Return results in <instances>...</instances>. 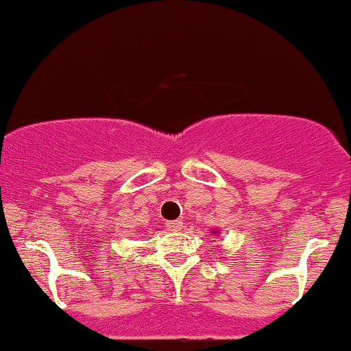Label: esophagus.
Instances as JSON below:
<instances>
[{
  "instance_id": "1",
  "label": "esophagus",
  "mask_w": 351,
  "mask_h": 351,
  "mask_svg": "<svg viewBox=\"0 0 351 351\" xmlns=\"http://www.w3.org/2000/svg\"><path fill=\"white\" fill-rule=\"evenodd\" d=\"M166 226L171 232H180V228H182V220H171L167 221Z\"/></svg>"
}]
</instances>
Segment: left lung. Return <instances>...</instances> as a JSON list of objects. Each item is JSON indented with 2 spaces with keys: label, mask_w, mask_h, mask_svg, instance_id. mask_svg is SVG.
Returning <instances> with one entry per match:
<instances>
[{
  "label": "left lung",
  "mask_w": 351,
  "mask_h": 351,
  "mask_svg": "<svg viewBox=\"0 0 351 351\" xmlns=\"http://www.w3.org/2000/svg\"><path fill=\"white\" fill-rule=\"evenodd\" d=\"M215 233H218V232H215Z\"/></svg>",
  "instance_id": "1"
}]
</instances>
